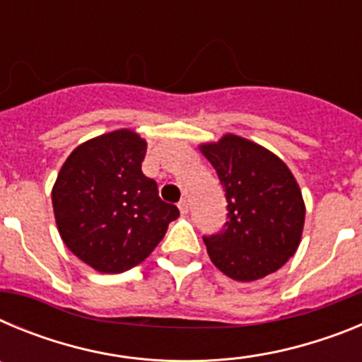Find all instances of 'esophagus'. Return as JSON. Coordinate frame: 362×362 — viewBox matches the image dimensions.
I'll use <instances>...</instances> for the list:
<instances>
[{
	"label": "esophagus",
	"instance_id": "1",
	"mask_svg": "<svg viewBox=\"0 0 362 362\" xmlns=\"http://www.w3.org/2000/svg\"><path fill=\"white\" fill-rule=\"evenodd\" d=\"M177 206H179V210H181V214H187L188 212V201L187 199L179 201Z\"/></svg>",
	"mask_w": 362,
	"mask_h": 362
}]
</instances>
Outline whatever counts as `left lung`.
<instances>
[{
    "mask_svg": "<svg viewBox=\"0 0 362 362\" xmlns=\"http://www.w3.org/2000/svg\"><path fill=\"white\" fill-rule=\"evenodd\" d=\"M226 197V223L203 235L212 263L235 281L279 270L293 254L305 225V203L288 166L245 137L228 134L201 146Z\"/></svg>",
    "mask_w": 362,
    "mask_h": 362,
    "instance_id": "obj_1",
    "label": "left lung"
}]
</instances>
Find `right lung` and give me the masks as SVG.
Here are the masks:
<instances>
[{"label":"right lung","instance_id":"obj_1","mask_svg":"<svg viewBox=\"0 0 362 362\" xmlns=\"http://www.w3.org/2000/svg\"><path fill=\"white\" fill-rule=\"evenodd\" d=\"M146 143L132 130L103 134L74 150L52 190L63 243L83 263L121 274L143 263L179 217L141 172Z\"/></svg>","mask_w":362,"mask_h":362}]
</instances>
